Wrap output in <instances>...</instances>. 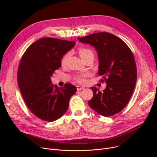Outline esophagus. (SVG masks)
I'll return each instance as SVG.
<instances>
[{
  "instance_id": "obj_1",
  "label": "esophagus",
  "mask_w": 157,
  "mask_h": 157,
  "mask_svg": "<svg viewBox=\"0 0 157 157\" xmlns=\"http://www.w3.org/2000/svg\"><path fill=\"white\" fill-rule=\"evenodd\" d=\"M76 87H77V90H83V89H85V87H81V86H79V85H77V86H76Z\"/></svg>"
}]
</instances>
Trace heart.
<instances>
[{
  "label": "heart",
  "mask_w": 157,
  "mask_h": 157,
  "mask_svg": "<svg viewBox=\"0 0 157 157\" xmlns=\"http://www.w3.org/2000/svg\"><path fill=\"white\" fill-rule=\"evenodd\" d=\"M78 52L80 55V57H82L84 60L88 58L89 57L93 56L94 57V53L92 51L91 49H90L87 48H85V47H80L78 49ZM70 57V53L68 52L67 53H65L62 59H61V64H65L67 62V60ZM74 79L78 83H82L85 82V75H76L74 76Z\"/></svg>",
  "instance_id": "b5f03b06"
}]
</instances>
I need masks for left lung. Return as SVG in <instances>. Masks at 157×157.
<instances>
[{"label":"left lung","mask_w":157,"mask_h":157,"mask_svg":"<svg viewBox=\"0 0 157 157\" xmlns=\"http://www.w3.org/2000/svg\"><path fill=\"white\" fill-rule=\"evenodd\" d=\"M78 39L97 50L98 75L104 79L101 82L107 84L102 92L97 87H90L93 97L88 102L89 106L105 117L120 112L128 103L137 80L132 51L122 40L109 33H97Z\"/></svg>","instance_id":"1"}]
</instances>
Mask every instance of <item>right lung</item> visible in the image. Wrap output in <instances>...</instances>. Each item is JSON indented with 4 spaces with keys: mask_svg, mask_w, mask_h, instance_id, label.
<instances>
[{
    "mask_svg": "<svg viewBox=\"0 0 157 157\" xmlns=\"http://www.w3.org/2000/svg\"><path fill=\"white\" fill-rule=\"evenodd\" d=\"M74 41L44 38L32 44L23 55L17 70V83L25 104L36 117L53 122L67 112L77 89L67 83L59 87L51 77L61 65L63 55Z\"/></svg>",
    "mask_w": 157,
    "mask_h": 157,
    "instance_id": "1",
    "label": "right lung"
}]
</instances>
